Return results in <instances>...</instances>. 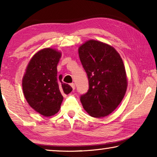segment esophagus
Listing matches in <instances>:
<instances>
[{"instance_id":"34e87169","label":"esophagus","mask_w":157,"mask_h":157,"mask_svg":"<svg viewBox=\"0 0 157 157\" xmlns=\"http://www.w3.org/2000/svg\"><path fill=\"white\" fill-rule=\"evenodd\" d=\"M71 87H72L73 90H75V84H74V83H71Z\"/></svg>"}]
</instances>
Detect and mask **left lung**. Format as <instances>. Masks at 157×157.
I'll list each match as a JSON object with an SVG mask.
<instances>
[{
	"label": "left lung",
	"mask_w": 157,
	"mask_h": 157,
	"mask_svg": "<svg viewBox=\"0 0 157 157\" xmlns=\"http://www.w3.org/2000/svg\"><path fill=\"white\" fill-rule=\"evenodd\" d=\"M78 52L89 85L87 93L80 96L82 105L91 116H107L116 109L126 93L123 59L114 48L95 40L85 42Z\"/></svg>",
	"instance_id": "left-lung-1"
}]
</instances>
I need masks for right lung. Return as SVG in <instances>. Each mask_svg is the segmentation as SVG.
<instances>
[{
    "mask_svg": "<svg viewBox=\"0 0 157 157\" xmlns=\"http://www.w3.org/2000/svg\"><path fill=\"white\" fill-rule=\"evenodd\" d=\"M61 52L44 48L32 58L22 81L23 91L29 105L44 116L55 115L62 105V94H68L72 87L57 77V66Z\"/></svg>",
    "mask_w": 157,
    "mask_h": 157,
    "instance_id": "add662e5",
    "label": "right lung"
}]
</instances>
